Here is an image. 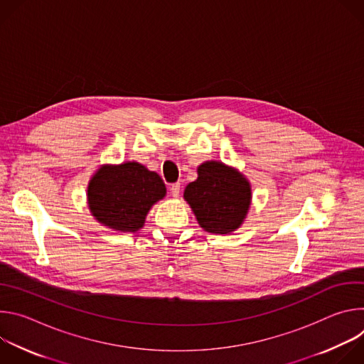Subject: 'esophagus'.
Returning a JSON list of instances; mask_svg holds the SVG:
<instances>
[{"instance_id":"obj_1","label":"esophagus","mask_w":364,"mask_h":364,"mask_svg":"<svg viewBox=\"0 0 364 364\" xmlns=\"http://www.w3.org/2000/svg\"><path fill=\"white\" fill-rule=\"evenodd\" d=\"M170 191H171V196H173V197H178V194H180V183L171 184V186H170Z\"/></svg>"}]
</instances>
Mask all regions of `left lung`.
Masks as SVG:
<instances>
[{"instance_id":"1","label":"left lung","mask_w":364,"mask_h":364,"mask_svg":"<svg viewBox=\"0 0 364 364\" xmlns=\"http://www.w3.org/2000/svg\"><path fill=\"white\" fill-rule=\"evenodd\" d=\"M201 229L215 235L237 230L250 209L252 186L235 167L222 161H205L197 167V180L184 188Z\"/></svg>"}]
</instances>
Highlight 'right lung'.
<instances>
[{"label":"right lung","mask_w":364,"mask_h":364,"mask_svg":"<svg viewBox=\"0 0 364 364\" xmlns=\"http://www.w3.org/2000/svg\"><path fill=\"white\" fill-rule=\"evenodd\" d=\"M166 194L161 177L136 161L100 166L86 193L90 215L97 223L132 233L144 228L151 207Z\"/></svg>","instance_id":"1"}]
</instances>
